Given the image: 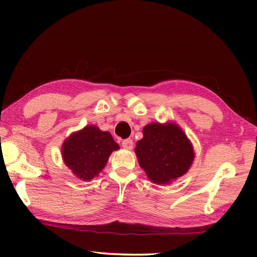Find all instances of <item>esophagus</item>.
Listing matches in <instances>:
<instances>
[{
  "mask_svg": "<svg viewBox=\"0 0 257 257\" xmlns=\"http://www.w3.org/2000/svg\"><path fill=\"white\" fill-rule=\"evenodd\" d=\"M121 145H122V147L125 150H132L134 146V142H133V139H130V138L123 139L122 143H121Z\"/></svg>",
  "mask_w": 257,
  "mask_h": 257,
  "instance_id": "obj_1",
  "label": "esophagus"
}]
</instances>
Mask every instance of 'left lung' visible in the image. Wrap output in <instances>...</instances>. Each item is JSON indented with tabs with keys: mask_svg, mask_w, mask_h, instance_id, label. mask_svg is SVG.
<instances>
[{
	"mask_svg": "<svg viewBox=\"0 0 257 257\" xmlns=\"http://www.w3.org/2000/svg\"><path fill=\"white\" fill-rule=\"evenodd\" d=\"M143 135L135 153L151 181L169 185L189 170L195 158L193 145L176 123H150Z\"/></svg>",
	"mask_w": 257,
	"mask_h": 257,
	"instance_id": "obj_1",
	"label": "left lung"
}]
</instances>
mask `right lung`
Here are the masks:
<instances>
[{"mask_svg": "<svg viewBox=\"0 0 257 257\" xmlns=\"http://www.w3.org/2000/svg\"><path fill=\"white\" fill-rule=\"evenodd\" d=\"M119 150L110 133L87 125L73 133L62 145V156L73 175L85 181L101 172L113 151Z\"/></svg>", "mask_w": 257, "mask_h": 257, "instance_id": "obj_1", "label": "right lung"}]
</instances>
